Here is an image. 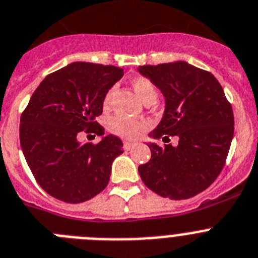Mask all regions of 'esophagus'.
<instances>
[{"instance_id":"esophagus-1","label":"esophagus","mask_w":258,"mask_h":258,"mask_svg":"<svg viewBox=\"0 0 258 258\" xmlns=\"http://www.w3.org/2000/svg\"><path fill=\"white\" fill-rule=\"evenodd\" d=\"M134 145H136V144H133V142H127V141H126V142H124V150L129 151L132 147L134 146Z\"/></svg>"}]
</instances>
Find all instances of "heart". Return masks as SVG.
<instances>
[{"mask_svg": "<svg viewBox=\"0 0 258 258\" xmlns=\"http://www.w3.org/2000/svg\"><path fill=\"white\" fill-rule=\"evenodd\" d=\"M134 91L137 92L145 103L149 100H155L158 96L155 86L151 82L150 79L146 77H137L132 81ZM114 87H111L105 92L104 98H103V107L108 108L111 104L112 96H113ZM147 127L146 121L144 120H132V118L122 117V116H112L108 120V129L117 137L124 138V140H136L141 136V133Z\"/></svg>", "mask_w": 258, "mask_h": 258, "instance_id": "1", "label": "heart"}]
</instances>
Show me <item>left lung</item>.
<instances>
[{
	"label": "left lung",
	"mask_w": 258,
	"mask_h": 258,
	"mask_svg": "<svg viewBox=\"0 0 258 258\" xmlns=\"http://www.w3.org/2000/svg\"><path fill=\"white\" fill-rule=\"evenodd\" d=\"M163 92L166 111L151 132L155 140L177 136L179 145L147 144L151 159L138 167L145 185L171 200H186L215 181L234 137V112L211 73L176 61L138 68Z\"/></svg>",
	"instance_id": "1"
}]
</instances>
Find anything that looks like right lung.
Returning a JSON list of instances; mask_svg holds the SVG:
<instances>
[{
	"mask_svg": "<svg viewBox=\"0 0 258 258\" xmlns=\"http://www.w3.org/2000/svg\"><path fill=\"white\" fill-rule=\"evenodd\" d=\"M124 76L112 65L73 62L48 74L21 116L22 151L37 184L52 197L81 204L107 186L112 162L122 142L108 134L99 144L82 145L79 132L104 134L95 118L105 92Z\"/></svg>",
	"mask_w": 258,
	"mask_h": 258,
	"instance_id": "right-lung-1",
	"label": "right lung"
}]
</instances>
